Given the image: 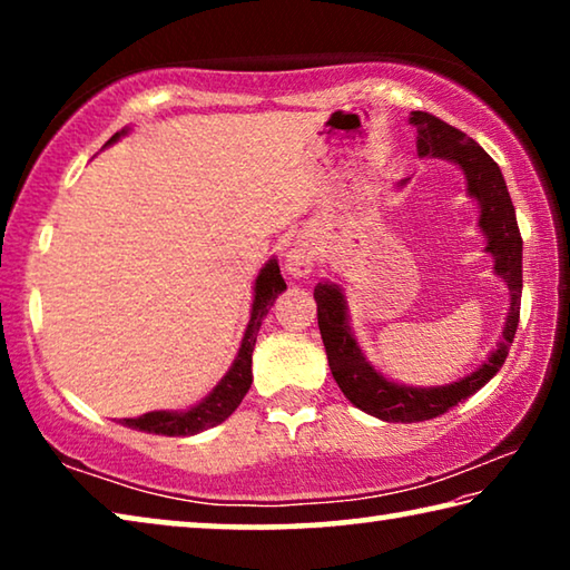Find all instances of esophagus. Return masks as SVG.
Returning a JSON list of instances; mask_svg holds the SVG:
<instances>
[{"mask_svg": "<svg viewBox=\"0 0 570 570\" xmlns=\"http://www.w3.org/2000/svg\"><path fill=\"white\" fill-rule=\"evenodd\" d=\"M316 262V250L314 244L308 240H296V244L286 250V268L294 276H308Z\"/></svg>", "mask_w": 570, "mask_h": 570, "instance_id": "esophagus-1", "label": "esophagus"}]
</instances>
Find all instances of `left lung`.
Here are the masks:
<instances>
[{"instance_id":"obj_1","label":"left lung","mask_w":570,"mask_h":570,"mask_svg":"<svg viewBox=\"0 0 570 570\" xmlns=\"http://www.w3.org/2000/svg\"><path fill=\"white\" fill-rule=\"evenodd\" d=\"M410 122L417 128V153L422 158L450 160L465 173L468 196L475 198L480 206L478 226L488 238L485 250L493 254L495 274L508 284L510 308L498 350L490 352L475 372L452 384H442V387H407V384L387 380L366 362L352 334L342 286L332 282L316 284V316H320V332L334 380L354 407L384 422H422L440 417L458 402L485 387L500 372L510 344H513L520 320V294H523V238H520L513 200H510L498 163L465 132L442 122L435 115L414 110ZM404 183L407 180H402L400 188Z\"/></svg>"}]
</instances>
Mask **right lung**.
Segmentation results:
<instances>
[{
    "instance_id": "right-lung-1",
    "label": "right lung",
    "mask_w": 570,
    "mask_h": 570,
    "mask_svg": "<svg viewBox=\"0 0 570 570\" xmlns=\"http://www.w3.org/2000/svg\"><path fill=\"white\" fill-rule=\"evenodd\" d=\"M125 132L128 130L115 132L108 140V146H112V142ZM284 288H286V282L282 278V272H278V262L272 258V262H266L256 276L250 320L244 332V340H240L236 360L226 372V377L216 384L214 392H210L206 400H200L198 404H193L190 410H183V412L156 410V412L140 414V417H128L122 420L125 428L150 432V435L188 438V435H198V432H204L208 428H216V424L228 420L240 404V400L246 397L250 382H254V374H250V354H254V346H256L258 326H262V320L268 314V308L274 306L276 296L282 294Z\"/></svg>"
}]
</instances>
